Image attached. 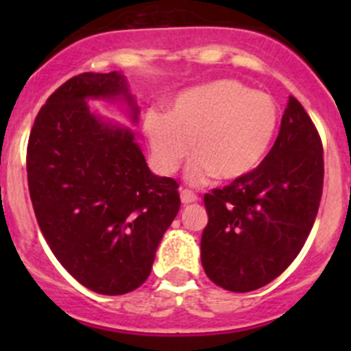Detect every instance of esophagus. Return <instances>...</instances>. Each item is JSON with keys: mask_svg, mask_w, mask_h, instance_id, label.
Here are the masks:
<instances>
[{"mask_svg": "<svg viewBox=\"0 0 351 351\" xmlns=\"http://www.w3.org/2000/svg\"><path fill=\"white\" fill-rule=\"evenodd\" d=\"M180 198H182L183 205L193 204V202L198 200V197L193 192H190V190H182V192H180Z\"/></svg>", "mask_w": 351, "mask_h": 351, "instance_id": "1", "label": "esophagus"}]
</instances>
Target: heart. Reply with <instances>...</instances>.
Instances as JSON below:
<instances>
[{
	"instance_id": "obj_1",
	"label": "heart",
	"mask_w": 351,
	"mask_h": 351,
	"mask_svg": "<svg viewBox=\"0 0 351 351\" xmlns=\"http://www.w3.org/2000/svg\"><path fill=\"white\" fill-rule=\"evenodd\" d=\"M278 125L274 98L251 91L238 81L219 80L192 88L173 100L169 112L147 108L143 134L151 162L161 175H173L193 151L186 168L193 185L239 180L258 168Z\"/></svg>"
}]
</instances>
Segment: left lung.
<instances>
[{"instance_id":"left-lung-1","label":"left lung","mask_w":351,"mask_h":351,"mask_svg":"<svg viewBox=\"0 0 351 351\" xmlns=\"http://www.w3.org/2000/svg\"><path fill=\"white\" fill-rule=\"evenodd\" d=\"M321 137L293 97L277 141L254 171L205 193L208 224L200 258L207 277L231 292L270 284L302 250L323 195Z\"/></svg>"}]
</instances>
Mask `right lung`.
Here are the masks:
<instances>
[{"label": "right lung", "instance_id": "add662e5", "mask_svg": "<svg viewBox=\"0 0 351 351\" xmlns=\"http://www.w3.org/2000/svg\"><path fill=\"white\" fill-rule=\"evenodd\" d=\"M88 100L139 107L122 73H83L47 98L27 147L38 228L59 263L104 295L147 280L162 234L180 210L178 183L147 168L134 132L90 112Z\"/></svg>", "mask_w": 351, "mask_h": 351}]
</instances>
